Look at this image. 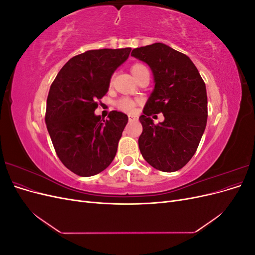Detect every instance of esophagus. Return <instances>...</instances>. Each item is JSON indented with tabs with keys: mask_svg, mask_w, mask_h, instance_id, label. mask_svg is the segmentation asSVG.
I'll use <instances>...</instances> for the list:
<instances>
[{
	"mask_svg": "<svg viewBox=\"0 0 255 255\" xmlns=\"http://www.w3.org/2000/svg\"><path fill=\"white\" fill-rule=\"evenodd\" d=\"M137 116H133V115H128V121H135L137 120Z\"/></svg>",
	"mask_w": 255,
	"mask_h": 255,
	"instance_id": "esophagus-1",
	"label": "esophagus"
}]
</instances>
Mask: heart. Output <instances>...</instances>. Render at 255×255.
Returning <instances> with one entry per match:
<instances>
[{
    "mask_svg": "<svg viewBox=\"0 0 255 255\" xmlns=\"http://www.w3.org/2000/svg\"><path fill=\"white\" fill-rule=\"evenodd\" d=\"M145 70H148V68H146L142 64H135L130 67V72H132L135 79ZM136 104H137L136 101H134V100L129 99V98H127V97H123V98L119 99L117 102H116V106H117V109L120 110L121 112H125V113H132L135 109Z\"/></svg>",
    "mask_w": 255,
    "mask_h": 255,
    "instance_id": "obj_1",
    "label": "heart"
}]
</instances>
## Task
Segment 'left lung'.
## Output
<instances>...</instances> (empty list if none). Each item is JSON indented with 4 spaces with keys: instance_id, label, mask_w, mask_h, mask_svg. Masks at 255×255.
I'll list each match as a JSON object with an SVG mask.
<instances>
[{
    "instance_id": "8db88e82",
    "label": "left lung",
    "mask_w": 255,
    "mask_h": 255,
    "mask_svg": "<svg viewBox=\"0 0 255 255\" xmlns=\"http://www.w3.org/2000/svg\"><path fill=\"white\" fill-rule=\"evenodd\" d=\"M130 55L151 68L155 86L139 117L142 157L157 170H180L194 156L207 121L205 83L191 59L164 43L137 48ZM163 112L154 125L150 116Z\"/></svg>"
}]
</instances>
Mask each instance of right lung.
<instances>
[{"label": "right lung", "mask_w": 255, "mask_h": 255, "mask_svg": "<svg viewBox=\"0 0 255 255\" xmlns=\"http://www.w3.org/2000/svg\"><path fill=\"white\" fill-rule=\"evenodd\" d=\"M130 50L86 51L69 59L51 85L45 111L48 132L61 163L80 176L103 171L117 153L128 116L113 111L103 120L95 111Z\"/></svg>", "instance_id": "1"}]
</instances>
